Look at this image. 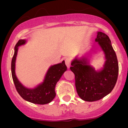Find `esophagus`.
Returning <instances> with one entry per match:
<instances>
[{
  "mask_svg": "<svg viewBox=\"0 0 128 128\" xmlns=\"http://www.w3.org/2000/svg\"><path fill=\"white\" fill-rule=\"evenodd\" d=\"M65 64H66L68 68H69L70 66V59L69 58H65Z\"/></svg>",
  "mask_w": 128,
  "mask_h": 128,
  "instance_id": "esophagus-1",
  "label": "esophagus"
}]
</instances>
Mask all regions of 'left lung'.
I'll return each instance as SVG.
<instances>
[{"label": "left lung", "mask_w": 128, "mask_h": 128, "mask_svg": "<svg viewBox=\"0 0 128 128\" xmlns=\"http://www.w3.org/2000/svg\"><path fill=\"white\" fill-rule=\"evenodd\" d=\"M97 34L95 41L98 43L104 54L103 67L96 70L90 65L89 53L81 58L77 56L71 62L70 70L75 75L78 96L81 99L88 102L100 100L109 94L116 84L118 74L117 56L109 37L102 32ZM90 50V52L93 49Z\"/></svg>", "instance_id": "1"}]
</instances>
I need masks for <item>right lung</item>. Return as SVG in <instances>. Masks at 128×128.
Returning a JSON list of instances; mask_svg holds the SVG:
<instances>
[{
  "instance_id": "add662e5",
  "label": "right lung",
  "mask_w": 128,
  "mask_h": 128,
  "mask_svg": "<svg viewBox=\"0 0 128 128\" xmlns=\"http://www.w3.org/2000/svg\"><path fill=\"white\" fill-rule=\"evenodd\" d=\"M26 40H20L14 47V53L11 61V74L18 93L24 100L38 104H46L50 102L56 96L55 86L63 73L66 70L65 61L52 65L47 70L44 80L34 88H28L18 80L15 74V62L18 47L24 45Z\"/></svg>"
}]
</instances>
